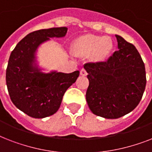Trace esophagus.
Wrapping results in <instances>:
<instances>
[{
  "instance_id": "esophagus-1",
  "label": "esophagus",
  "mask_w": 152,
  "mask_h": 152,
  "mask_svg": "<svg viewBox=\"0 0 152 152\" xmlns=\"http://www.w3.org/2000/svg\"><path fill=\"white\" fill-rule=\"evenodd\" d=\"M87 74H88V73H87V72L85 71V69H81V70H80V75H81V76H87Z\"/></svg>"
}]
</instances>
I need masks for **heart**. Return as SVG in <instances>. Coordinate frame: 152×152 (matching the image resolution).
Segmentation results:
<instances>
[{"instance_id":"obj_1","label":"heart","mask_w":152,"mask_h":152,"mask_svg":"<svg viewBox=\"0 0 152 152\" xmlns=\"http://www.w3.org/2000/svg\"><path fill=\"white\" fill-rule=\"evenodd\" d=\"M72 51L77 56L89 57L95 63L106 61L113 49V42L109 37L84 34L74 40Z\"/></svg>"}]
</instances>
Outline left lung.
I'll list each match as a JSON object with an SVG mask.
<instances>
[{
    "mask_svg": "<svg viewBox=\"0 0 152 152\" xmlns=\"http://www.w3.org/2000/svg\"><path fill=\"white\" fill-rule=\"evenodd\" d=\"M118 50L107 61L83 65L89 86L86 100L94 114L116 119L130 113L140 102L146 86L145 67L132 44L115 34Z\"/></svg>",
    "mask_w": 152,
    "mask_h": 152,
    "instance_id": "left-lung-1",
    "label": "left lung"
}]
</instances>
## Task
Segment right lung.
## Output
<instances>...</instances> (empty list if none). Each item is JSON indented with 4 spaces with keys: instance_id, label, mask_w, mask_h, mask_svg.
I'll return each mask as SVG.
<instances>
[{
    "instance_id": "1",
    "label": "right lung",
    "mask_w": 152,
    "mask_h": 152,
    "mask_svg": "<svg viewBox=\"0 0 152 152\" xmlns=\"http://www.w3.org/2000/svg\"><path fill=\"white\" fill-rule=\"evenodd\" d=\"M67 27H53L31 32L11 53L6 69V84L13 104L34 118L54 114L63 95L76 82L80 72L64 73L56 70L44 72L39 66L37 52L42 44L53 38H64Z\"/></svg>"
}]
</instances>
